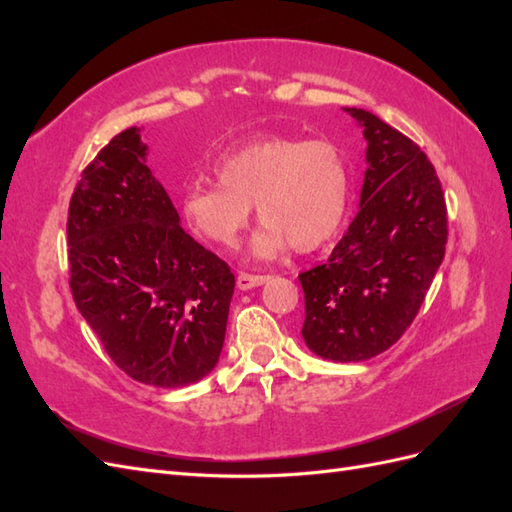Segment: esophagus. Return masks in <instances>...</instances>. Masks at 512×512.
<instances>
[{
    "label": "esophagus",
    "instance_id": "esophagus-1",
    "mask_svg": "<svg viewBox=\"0 0 512 512\" xmlns=\"http://www.w3.org/2000/svg\"><path fill=\"white\" fill-rule=\"evenodd\" d=\"M269 280L267 275H250V273H239L237 277V286L239 290H252L256 286H262Z\"/></svg>",
    "mask_w": 512,
    "mask_h": 512
}]
</instances>
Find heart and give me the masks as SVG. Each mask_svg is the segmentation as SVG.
I'll use <instances>...</instances> for the list:
<instances>
[{"label":"heart","mask_w":512,"mask_h":512,"mask_svg":"<svg viewBox=\"0 0 512 512\" xmlns=\"http://www.w3.org/2000/svg\"><path fill=\"white\" fill-rule=\"evenodd\" d=\"M220 183H192L181 196V218L196 237L232 247L250 222L252 205L262 220L250 256L271 260L327 243L342 226L348 166L333 143L271 134L247 141L215 164Z\"/></svg>","instance_id":"1"}]
</instances>
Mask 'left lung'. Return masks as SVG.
I'll return each instance as SVG.
<instances>
[{
  "label": "left lung",
  "mask_w": 512,
  "mask_h": 512,
  "mask_svg": "<svg viewBox=\"0 0 512 512\" xmlns=\"http://www.w3.org/2000/svg\"><path fill=\"white\" fill-rule=\"evenodd\" d=\"M365 138L359 213L329 260L299 275L303 339L333 363H359L410 327L446 247V205L421 147L363 108H344Z\"/></svg>",
  "instance_id": "obj_1"
}]
</instances>
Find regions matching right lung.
<instances>
[{
	"label": "right lung",
	"mask_w": 512,
	"mask_h": 512,
	"mask_svg": "<svg viewBox=\"0 0 512 512\" xmlns=\"http://www.w3.org/2000/svg\"><path fill=\"white\" fill-rule=\"evenodd\" d=\"M143 128L117 134L70 200V288L119 369L181 389L220 361L235 275L181 228L147 166Z\"/></svg>",
	"instance_id": "add662e5"
}]
</instances>
